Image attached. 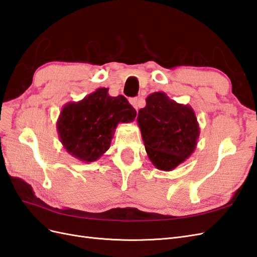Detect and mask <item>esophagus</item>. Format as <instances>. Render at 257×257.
I'll use <instances>...</instances> for the list:
<instances>
[{
  "mask_svg": "<svg viewBox=\"0 0 257 257\" xmlns=\"http://www.w3.org/2000/svg\"><path fill=\"white\" fill-rule=\"evenodd\" d=\"M129 101H130V104L138 110V107H139V98L134 97V98H130Z\"/></svg>",
  "mask_w": 257,
  "mask_h": 257,
  "instance_id": "obj_1",
  "label": "esophagus"
}]
</instances>
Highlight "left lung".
Here are the masks:
<instances>
[{
  "instance_id": "1",
  "label": "left lung",
  "mask_w": 257,
  "mask_h": 257,
  "mask_svg": "<svg viewBox=\"0 0 257 257\" xmlns=\"http://www.w3.org/2000/svg\"><path fill=\"white\" fill-rule=\"evenodd\" d=\"M146 101L137 117L144 147L157 169L170 172L194 152L200 136L197 118L189 104L177 103L165 92H154Z\"/></svg>"
}]
</instances>
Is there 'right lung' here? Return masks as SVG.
<instances>
[{"instance_id": "1", "label": "right lung", "mask_w": 257, "mask_h": 257, "mask_svg": "<svg viewBox=\"0 0 257 257\" xmlns=\"http://www.w3.org/2000/svg\"><path fill=\"white\" fill-rule=\"evenodd\" d=\"M136 109L123 95L98 88L78 102L65 104L56 122L66 152L83 163L97 161L110 147L118 123L135 120Z\"/></svg>"}]
</instances>
